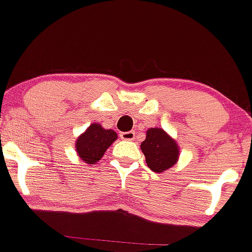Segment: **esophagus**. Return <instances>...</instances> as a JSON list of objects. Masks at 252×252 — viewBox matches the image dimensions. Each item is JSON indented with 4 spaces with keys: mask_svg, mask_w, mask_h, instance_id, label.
I'll use <instances>...</instances> for the list:
<instances>
[{
    "mask_svg": "<svg viewBox=\"0 0 252 252\" xmlns=\"http://www.w3.org/2000/svg\"><path fill=\"white\" fill-rule=\"evenodd\" d=\"M121 139L126 141H133L134 139H135V133H134V131H126V133H122Z\"/></svg>",
    "mask_w": 252,
    "mask_h": 252,
    "instance_id": "1",
    "label": "esophagus"
}]
</instances>
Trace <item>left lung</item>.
Masks as SVG:
<instances>
[{
    "label": "left lung",
    "instance_id": "8db88e82",
    "mask_svg": "<svg viewBox=\"0 0 252 252\" xmlns=\"http://www.w3.org/2000/svg\"><path fill=\"white\" fill-rule=\"evenodd\" d=\"M146 164L151 171L162 173L173 167L179 159V145L162 128H150L140 145Z\"/></svg>",
    "mask_w": 252,
    "mask_h": 252
}]
</instances>
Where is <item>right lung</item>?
Here are the masks:
<instances>
[{
    "mask_svg": "<svg viewBox=\"0 0 252 252\" xmlns=\"http://www.w3.org/2000/svg\"><path fill=\"white\" fill-rule=\"evenodd\" d=\"M117 138L118 135L112 129H105L100 123H91L75 140V151L81 161L95 164Z\"/></svg>",
    "mask_w": 252,
    "mask_h": 252,
    "instance_id": "obj_1",
    "label": "right lung"
}]
</instances>
